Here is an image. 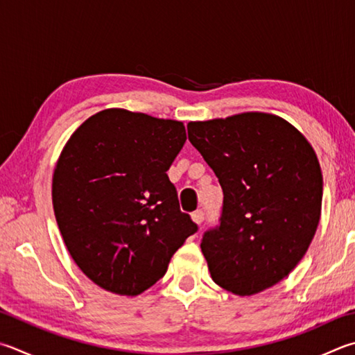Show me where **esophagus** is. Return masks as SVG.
Returning a JSON list of instances; mask_svg holds the SVG:
<instances>
[{"instance_id": "34e87169", "label": "esophagus", "mask_w": 355, "mask_h": 355, "mask_svg": "<svg viewBox=\"0 0 355 355\" xmlns=\"http://www.w3.org/2000/svg\"><path fill=\"white\" fill-rule=\"evenodd\" d=\"M191 217H192V220L200 225L205 220V212H203V209H197V211L192 212Z\"/></svg>"}]
</instances>
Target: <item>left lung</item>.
<instances>
[{"label":"left lung","instance_id":"8db88e82","mask_svg":"<svg viewBox=\"0 0 355 355\" xmlns=\"http://www.w3.org/2000/svg\"><path fill=\"white\" fill-rule=\"evenodd\" d=\"M188 137L223 191L218 225L200 243L212 281L241 296L278 284L320 222L323 175L312 146L286 119L259 112L189 122Z\"/></svg>","mask_w":355,"mask_h":355}]
</instances>
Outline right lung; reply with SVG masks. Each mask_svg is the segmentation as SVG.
I'll return each instance as SVG.
<instances>
[{
    "instance_id": "1",
    "label": "right lung",
    "mask_w": 355,
    "mask_h": 355,
    "mask_svg": "<svg viewBox=\"0 0 355 355\" xmlns=\"http://www.w3.org/2000/svg\"><path fill=\"white\" fill-rule=\"evenodd\" d=\"M184 141L183 122L122 108L93 114L71 135L54 169V214L94 284L143 293L198 230L166 173Z\"/></svg>"
}]
</instances>
